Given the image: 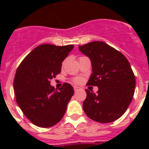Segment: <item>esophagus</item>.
<instances>
[{"mask_svg":"<svg viewBox=\"0 0 149 149\" xmlns=\"http://www.w3.org/2000/svg\"><path fill=\"white\" fill-rule=\"evenodd\" d=\"M73 89H74L75 92H77V91H78L79 90H80V87H79V86H73Z\"/></svg>","mask_w":149,"mask_h":149,"instance_id":"obj_1","label":"esophagus"}]
</instances>
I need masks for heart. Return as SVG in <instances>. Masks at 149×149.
Instances as JSON below:
<instances>
[{
  "label": "heart",
  "mask_w": 149,
  "mask_h": 149,
  "mask_svg": "<svg viewBox=\"0 0 149 149\" xmlns=\"http://www.w3.org/2000/svg\"><path fill=\"white\" fill-rule=\"evenodd\" d=\"M72 81L74 82L75 84H80L82 82V78L80 77H74V78H72Z\"/></svg>",
  "instance_id": "b5f03b06"
}]
</instances>
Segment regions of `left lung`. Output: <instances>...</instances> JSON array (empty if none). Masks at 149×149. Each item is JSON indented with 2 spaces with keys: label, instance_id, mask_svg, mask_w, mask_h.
Instances as JSON below:
<instances>
[{
  "label": "left lung",
  "instance_id": "left-lung-1",
  "mask_svg": "<svg viewBox=\"0 0 149 149\" xmlns=\"http://www.w3.org/2000/svg\"><path fill=\"white\" fill-rule=\"evenodd\" d=\"M79 51L91 58L92 71L87 85L97 86V94L86 90L83 108L87 117L100 123L120 118L134 96L135 77L127 58L104 42L79 45Z\"/></svg>",
  "mask_w": 149,
  "mask_h": 149
}]
</instances>
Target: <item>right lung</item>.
I'll list each match as a JSON object with an SVG mask.
<instances>
[{"label":"right lung","instance_id":"add662e5","mask_svg":"<svg viewBox=\"0 0 149 149\" xmlns=\"http://www.w3.org/2000/svg\"><path fill=\"white\" fill-rule=\"evenodd\" d=\"M73 45L44 44L35 48L17 67L14 79L16 101L23 113L36 126L50 127L59 122L74 93L65 83L57 91L50 80L60 73L62 63Z\"/></svg>","mask_w":149,"mask_h":149}]
</instances>
